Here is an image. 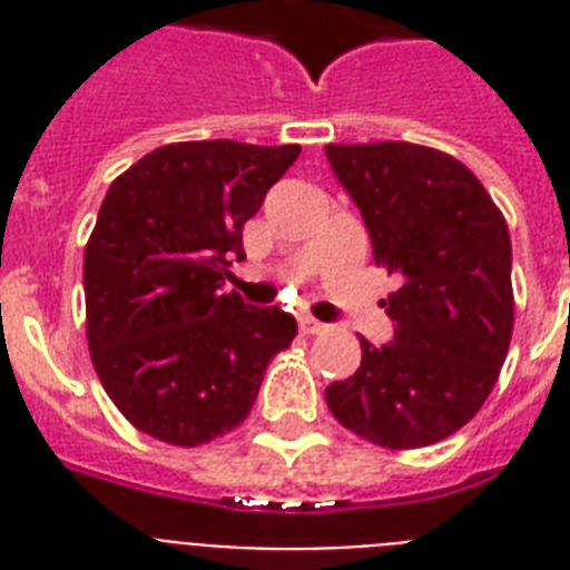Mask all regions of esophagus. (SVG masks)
I'll list each match as a JSON object with an SVG mask.
<instances>
[{"instance_id": "esophagus-1", "label": "esophagus", "mask_w": 570, "mask_h": 570, "mask_svg": "<svg viewBox=\"0 0 570 570\" xmlns=\"http://www.w3.org/2000/svg\"><path fill=\"white\" fill-rule=\"evenodd\" d=\"M302 331L304 334H325V331H328V325L320 320H313V316H302Z\"/></svg>"}]
</instances>
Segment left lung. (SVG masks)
Instances as JSON below:
<instances>
[{
  "label": "left lung",
  "mask_w": 570,
  "mask_h": 570,
  "mask_svg": "<svg viewBox=\"0 0 570 570\" xmlns=\"http://www.w3.org/2000/svg\"><path fill=\"white\" fill-rule=\"evenodd\" d=\"M375 266L399 277L387 295L393 340L361 337V366L325 390L331 414L387 450L429 446L473 420L509 352L512 239L476 174L407 141L328 145Z\"/></svg>",
  "instance_id": "8db88e82"
}]
</instances>
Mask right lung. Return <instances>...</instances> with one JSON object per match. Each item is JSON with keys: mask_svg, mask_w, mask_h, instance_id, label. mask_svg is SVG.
Wrapping results in <instances>:
<instances>
[{"mask_svg": "<svg viewBox=\"0 0 570 570\" xmlns=\"http://www.w3.org/2000/svg\"><path fill=\"white\" fill-rule=\"evenodd\" d=\"M302 147L215 138L156 147L106 191L85 248L94 370L138 432L209 443L250 414L295 337L281 307L224 293L242 227Z\"/></svg>", "mask_w": 570, "mask_h": 570, "instance_id": "right-lung-1", "label": "right lung"}]
</instances>
